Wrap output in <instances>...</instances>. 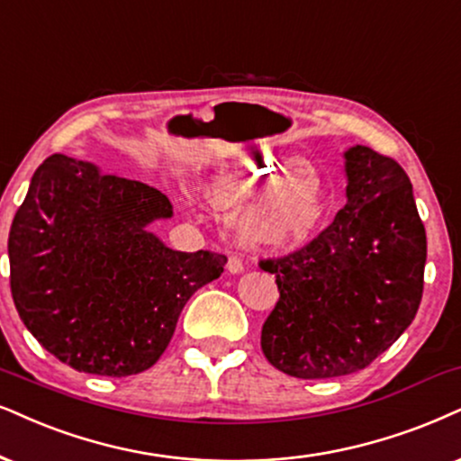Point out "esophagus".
<instances>
[{
    "instance_id": "esophagus-1",
    "label": "esophagus",
    "mask_w": 461,
    "mask_h": 461,
    "mask_svg": "<svg viewBox=\"0 0 461 461\" xmlns=\"http://www.w3.org/2000/svg\"><path fill=\"white\" fill-rule=\"evenodd\" d=\"M227 272H231V274L244 272V264L238 255H230V258H227Z\"/></svg>"
}]
</instances>
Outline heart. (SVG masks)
<instances>
[{
	"label": "heart",
	"mask_w": 461,
	"mask_h": 461,
	"mask_svg": "<svg viewBox=\"0 0 461 461\" xmlns=\"http://www.w3.org/2000/svg\"><path fill=\"white\" fill-rule=\"evenodd\" d=\"M202 197L217 211H234L238 238L255 247L304 242L323 217V180L311 166L276 157L240 159L202 185Z\"/></svg>",
	"instance_id": "1"
}]
</instances>
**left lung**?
Wrapping results in <instances>:
<instances>
[{"label":"left lung","mask_w":461,"mask_h":461,"mask_svg":"<svg viewBox=\"0 0 461 461\" xmlns=\"http://www.w3.org/2000/svg\"><path fill=\"white\" fill-rule=\"evenodd\" d=\"M347 203L304 247L259 261L276 276V306L261 351L295 378L353 375L387 351L415 319L428 255L412 185L368 147L345 153Z\"/></svg>","instance_id":"obj_1"}]
</instances>
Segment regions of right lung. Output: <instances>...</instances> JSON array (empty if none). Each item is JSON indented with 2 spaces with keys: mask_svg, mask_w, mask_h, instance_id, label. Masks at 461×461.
I'll return each instance as SVG.
<instances>
[{
  "mask_svg": "<svg viewBox=\"0 0 461 461\" xmlns=\"http://www.w3.org/2000/svg\"><path fill=\"white\" fill-rule=\"evenodd\" d=\"M172 203L149 185L50 155L8 236L21 321L74 370L130 376L170 345L185 304L221 276L225 255L172 250L149 231Z\"/></svg>",
  "mask_w": 461,
  "mask_h": 461,
  "instance_id": "right-lung-1",
  "label": "right lung"
}]
</instances>
